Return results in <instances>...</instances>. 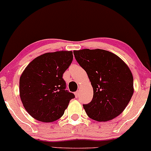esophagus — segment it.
Instances as JSON below:
<instances>
[{
	"label": "esophagus",
	"instance_id": "obj_1",
	"mask_svg": "<svg viewBox=\"0 0 151 151\" xmlns=\"http://www.w3.org/2000/svg\"><path fill=\"white\" fill-rule=\"evenodd\" d=\"M74 94H75V97H76V98H78V96H79V92H78V91H76V92L74 93Z\"/></svg>",
	"mask_w": 151,
	"mask_h": 151
}]
</instances>
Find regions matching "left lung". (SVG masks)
Listing matches in <instances>:
<instances>
[{
    "label": "left lung",
    "instance_id": "obj_1",
    "mask_svg": "<svg viewBox=\"0 0 151 151\" xmlns=\"http://www.w3.org/2000/svg\"><path fill=\"white\" fill-rule=\"evenodd\" d=\"M76 61L86 72L94 94L83 105L89 118L112 120L121 114L133 95V76L129 68L113 53L103 49L73 51Z\"/></svg>",
    "mask_w": 151,
    "mask_h": 151
}]
</instances>
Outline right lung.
Masks as SVG:
<instances>
[{
    "label": "right lung",
    "instance_id": "obj_1",
    "mask_svg": "<svg viewBox=\"0 0 151 151\" xmlns=\"http://www.w3.org/2000/svg\"><path fill=\"white\" fill-rule=\"evenodd\" d=\"M73 52H48L31 61L19 78L24 109L36 120L53 122L63 116L73 93L65 90L63 73L73 61Z\"/></svg>",
    "mask_w": 151,
    "mask_h": 151
}]
</instances>
